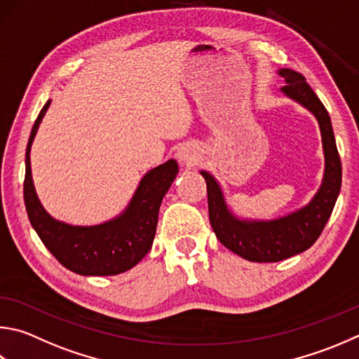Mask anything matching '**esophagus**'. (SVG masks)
Instances as JSON below:
<instances>
[{
	"label": "esophagus",
	"instance_id": "obj_1",
	"mask_svg": "<svg viewBox=\"0 0 359 359\" xmlns=\"http://www.w3.org/2000/svg\"><path fill=\"white\" fill-rule=\"evenodd\" d=\"M177 158L182 165H194L199 160L198 147L193 144H184L177 151Z\"/></svg>",
	"mask_w": 359,
	"mask_h": 359
}]
</instances>
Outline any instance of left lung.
Returning <instances> with one entry per match:
<instances>
[{
  "label": "left lung",
  "instance_id": "left-lung-1",
  "mask_svg": "<svg viewBox=\"0 0 359 359\" xmlns=\"http://www.w3.org/2000/svg\"><path fill=\"white\" fill-rule=\"evenodd\" d=\"M278 75L285 83L279 90L308 109L320 128L325 168L322 184L312 199L302 208L273 219L243 218L232 212L215 175L204 169L199 171L207 182L208 218L215 236L227 250L251 262H279L314 245L331 217L342 184L341 158L327 108L302 74L279 69Z\"/></svg>",
  "mask_w": 359,
  "mask_h": 359
}]
</instances>
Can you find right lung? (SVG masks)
I'll return each instance as SVG.
<instances>
[{"instance_id": "1", "label": "right lung", "mask_w": 359, "mask_h": 359, "mask_svg": "<svg viewBox=\"0 0 359 359\" xmlns=\"http://www.w3.org/2000/svg\"><path fill=\"white\" fill-rule=\"evenodd\" d=\"M50 103L39 113L26 146L23 198L31 226L60 264L76 275L113 276L133 269L151 251L161 201L179 174L177 161L171 158L142 175L127 207L111 219L94 226H74L56 219L37 198L29 158L32 141Z\"/></svg>"}]
</instances>
